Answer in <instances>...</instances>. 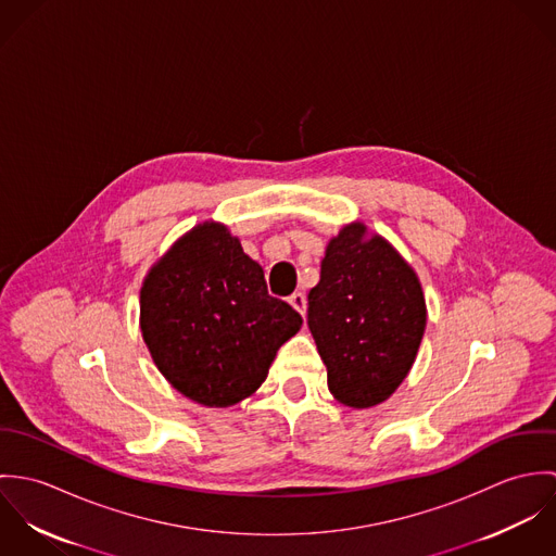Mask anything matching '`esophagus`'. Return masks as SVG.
<instances>
[{
  "mask_svg": "<svg viewBox=\"0 0 556 556\" xmlns=\"http://www.w3.org/2000/svg\"><path fill=\"white\" fill-rule=\"evenodd\" d=\"M289 304L300 313V315H306V295L304 293H293L289 298Z\"/></svg>",
  "mask_w": 556,
  "mask_h": 556,
  "instance_id": "esophagus-1",
  "label": "esophagus"
}]
</instances>
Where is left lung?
Masks as SVG:
<instances>
[{
	"label": "left lung",
	"instance_id": "8db88e82",
	"mask_svg": "<svg viewBox=\"0 0 556 556\" xmlns=\"http://www.w3.org/2000/svg\"><path fill=\"white\" fill-rule=\"evenodd\" d=\"M308 327L333 397L375 406L396 392L415 362L426 329L419 280L386 239H364V225H349L320 261Z\"/></svg>",
	"mask_w": 556,
	"mask_h": 556
}]
</instances>
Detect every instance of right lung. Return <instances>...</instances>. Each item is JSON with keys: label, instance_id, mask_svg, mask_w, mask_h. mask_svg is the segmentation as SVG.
Listing matches in <instances>:
<instances>
[{"label": "right lung", "instance_id": "obj_1", "mask_svg": "<svg viewBox=\"0 0 556 556\" xmlns=\"http://www.w3.org/2000/svg\"><path fill=\"white\" fill-rule=\"evenodd\" d=\"M300 327V313L267 293L261 265L214 223L179 239L141 289V331L160 372L205 406L256 392Z\"/></svg>", "mask_w": 556, "mask_h": 556}]
</instances>
